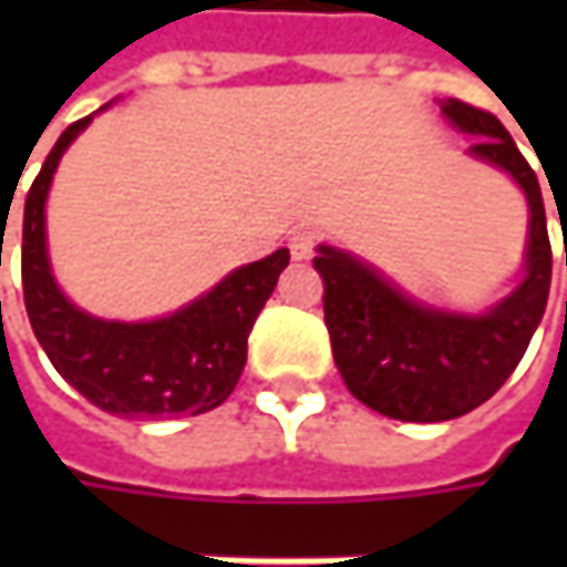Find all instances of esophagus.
I'll list each match as a JSON object with an SVG mask.
<instances>
[{"mask_svg": "<svg viewBox=\"0 0 567 567\" xmlns=\"http://www.w3.org/2000/svg\"><path fill=\"white\" fill-rule=\"evenodd\" d=\"M318 246V236L312 229H296L293 236H290V255H293L296 261H306V258H312L316 255Z\"/></svg>", "mask_w": 567, "mask_h": 567, "instance_id": "1", "label": "esophagus"}]
</instances>
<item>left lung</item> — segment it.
I'll list each match as a JSON object with an SVG mask.
<instances>
[{
	"label": "left lung",
	"instance_id": "left-lung-1",
	"mask_svg": "<svg viewBox=\"0 0 567 567\" xmlns=\"http://www.w3.org/2000/svg\"><path fill=\"white\" fill-rule=\"evenodd\" d=\"M457 132L473 135L470 157L508 173L527 198L524 280L486 312H447L406 296L353 251L318 246L324 324L350 394L401 423H445L486 403L508 381L543 321L553 249L536 173L508 128L464 100L439 103Z\"/></svg>",
	"mask_w": 567,
	"mask_h": 567
}]
</instances>
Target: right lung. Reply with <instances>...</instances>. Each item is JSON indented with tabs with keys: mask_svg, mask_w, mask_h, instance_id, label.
<instances>
[{
	"mask_svg": "<svg viewBox=\"0 0 567 567\" xmlns=\"http://www.w3.org/2000/svg\"><path fill=\"white\" fill-rule=\"evenodd\" d=\"M91 120L72 122L59 135L24 202L21 280L33 334L55 372L113 416L207 413L227 401L243 375L251 324L290 265V251L243 265L188 306L151 321H110L78 309L50 265L47 195L62 154Z\"/></svg>",
	"mask_w": 567,
	"mask_h": 567,
	"instance_id": "add662e5",
	"label": "right lung"
}]
</instances>
